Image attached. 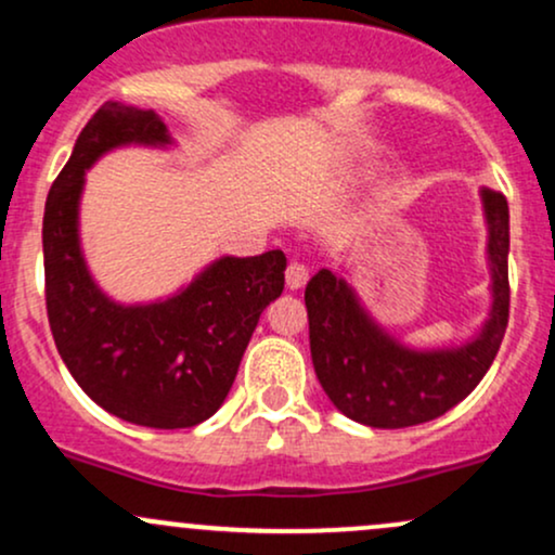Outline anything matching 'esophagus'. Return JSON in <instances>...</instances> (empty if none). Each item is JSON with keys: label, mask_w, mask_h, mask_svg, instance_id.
I'll list each match as a JSON object with an SVG mask.
<instances>
[{"label": "esophagus", "mask_w": 555, "mask_h": 555, "mask_svg": "<svg viewBox=\"0 0 555 555\" xmlns=\"http://www.w3.org/2000/svg\"><path fill=\"white\" fill-rule=\"evenodd\" d=\"M308 269H305L302 263H297V260H292L289 266H286V286L289 289H302L305 284H308Z\"/></svg>", "instance_id": "obj_1"}]
</instances>
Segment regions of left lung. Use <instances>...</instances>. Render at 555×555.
Masks as SVG:
<instances>
[{
  "label": "left lung",
  "mask_w": 555,
  "mask_h": 555,
  "mask_svg": "<svg viewBox=\"0 0 555 555\" xmlns=\"http://www.w3.org/2000/svg\"><path fill=\"white\" fill-rule=\"evenodd\" d=\"M488 219V263L493 310L475 341L454 349L401 347L375 326L352 286L321 269L305 286L310 354L334 406L371 428H410L430 423L460 404L493 365L508 326V203L499 190H482Z\"/></svg>",
  "instance_id": "obj_1"
}]
</instances>
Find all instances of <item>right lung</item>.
<instances>
[{
	"instance_id": "add662e5",
	"label": "right lung",
	"mask_w": 555,
	"mask_h": 555,
	"mask_svg": "<svg viewBox=\"0 0 555 555\" xmlns=\"http://www.w3.org/2000/svg\"><path fill=\"white\" fill-rule=\"evenodd\" d=\"M125 143H169L156 112L106 101L82 127L43 208L47 315L60 358L82 391L143 428H193L224 404L266 305L284 289L286 256L221 258L180 295L112 302L93 284L78 242L86 169Z\"/></svg>"
}]
</instances>
